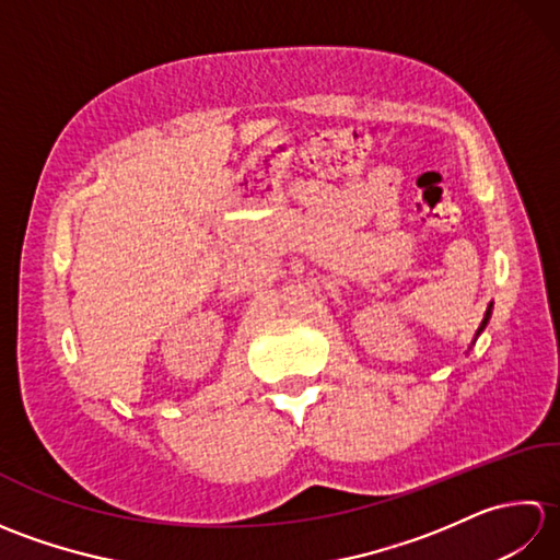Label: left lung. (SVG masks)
Instances as JSON below:
<instances>
[{
  "mask_svg": "<svg viewBox=\"0 0 560 560\" xmlns=\"http://www.w3.org/2000/svg\"><path fill=\"white\" fill-rule=\"evenodd\" d=\"M491 313H493V303H489V307H486V315H483V319H481V325H479V329H477V337H474V341H477V339L481 337V331L486 329V325H489Z\"/></svg>",
  "mask_w": 560,
  "mask_h": 560,
  "instance_id": "1",
  "label": "left lung"
}]
</instances>
